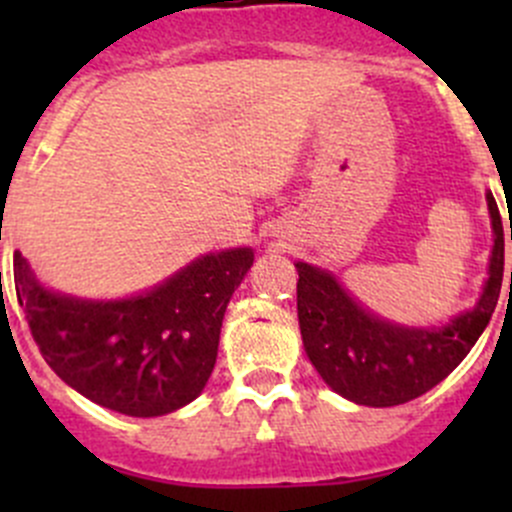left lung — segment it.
I'll use <instances>...</instances> for the list:
<instances>
[{"label": "left lung", "mask_w": 512, "mask_h": 512, "mask_svg": "<svg viewBox=\"0 0 512 512\" xmlns=\"http://www.w3.org/2000/svg\"><path fill=\"white\" fill-rule=\"evenodd\" d=\"M488 200L493 250L476 307L441 327H404L369 312L322 267L297 262V317L304 352L324 384L361 406H399L441 384L488 327L503 285V223ZM512 240V230H510ZM512 285V272H510Z\"/></svg>", "instance_id": "8db88e82"}]
</instances>
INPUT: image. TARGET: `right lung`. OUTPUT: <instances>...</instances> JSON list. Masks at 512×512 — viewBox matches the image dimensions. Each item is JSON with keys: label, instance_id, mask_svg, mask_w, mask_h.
<instances>
[{"label": "right lung", "instance_id": "1", "mask_svg": "<svg viewBox=\"0 0 512 512\" xmlns=\"http://www.w3.org/2000/svg\"><path fill=\"white\" fill-rule=\"evenodd\" d=\"M252 247L208 252L126 299H84L36 280L14 252V287L46 364L103 409L151 418L183 409L208 384L232 292Z\"/></svg>", "mask_w": 512, "mask_h": 512}]
</instances>
